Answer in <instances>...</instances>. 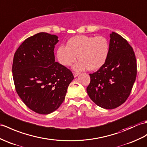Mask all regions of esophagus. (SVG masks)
<instances>
[{"instance_id": "1", "label": "esophagus", "mask_w": 147, "mask_h": 147, "mask_svg": "<svg viewBox=\"0 0 147 147\" xmlns=\"http://www.w3.org/2000/svg\"><path fill=\"white\" fill-rule=\"evenodd\" d=\"M80 74V72H74V73H73V75H74V77H77L78 75H79Z\"/></svg>"}]
</instances>
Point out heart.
<instances>
[{
	"mask_svg": "<svg viewBox=\"0 0 147 147\" xmlns=\"http://www.w3.org/2000/svg\"><path fill=\"white\" fill-rule=\"evenodd\" d=\"M109 53L110 45L105 37L80 35L70 38L66 47H59L57 57L61 65L69 66L78 56L80 61L74 66V69L96 71L107 62Z\"/></svg>",
	"mask_w": 147,
	"mask_h": 147,
	"instance_id": "heart-1",
	"label": "heart"
}]
</instances>
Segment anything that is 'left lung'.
<instances>
[{"label":"left lung","mask_w":147,"mask_h":147,"mask_svg":"<svg viewBox=\"0 0 147 147\" xmlns=\"http://www.w3.org/2000/svg\"><path fill=\"white\" fill-rule=\"evenodd\" d=\"M107 62L90 74L87 93L94 103L107 110L118 107L128 98L136 77V60L132 47L120 34H110Z\"/></svg>","instance_id":"left-lung-1"}]
</instances>
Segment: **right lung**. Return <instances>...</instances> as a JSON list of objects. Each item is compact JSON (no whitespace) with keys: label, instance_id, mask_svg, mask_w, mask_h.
<instances>
[{"label":"right lung","instance_id":"right-lung-1","mask_svg":"<svg viewBox=\"0 0 147 147\" xmlns=\"http://www.w3.org/2000/svg\"><path fill=\"white\" fill-rule=\"evenodd\" d=\"M58 37L39 32L24 41L14 54L13 80L17 93L30 110L47 115L63 103L72 72L55 62L54 46Z\"/></svg>","mask_w":147,"mask_h":147}]
</instances>
